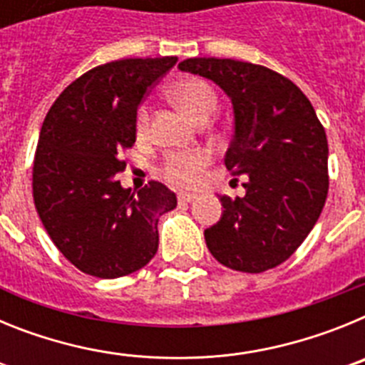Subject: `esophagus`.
<instances>
[{
	"mask_svg": "<svg viewBox=\"0 0 365 365\" xmlns=\"http://www.w3.org/2000/svg\"><path fill=\"white\" fill-rule=\"evenodd\" d=\"M177 199H179V202H192L197 199V195H193V193H185V192H180L179 195H177Z\"/></svg>",
	"mask_w": 365,
	"mask_h": 365,
	"instance_id": "obj_1",
	"label": "esophagus"
}]
</instances>
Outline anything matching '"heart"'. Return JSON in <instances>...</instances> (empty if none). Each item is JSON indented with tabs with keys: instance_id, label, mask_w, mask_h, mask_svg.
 <instances>
[{
	"instance_id": "b5f03b06",
	"label": "heart",
	"mask_w": 365,
	"mask_h": 365,
	"mask_svg": "<svg viewBox=\"0 0 365 365\" xmlns=\"http://www.w3.org/2000/svg\"><path fill=\"white\" fill-rule=\"evenodd\" d=\"M172 98L182 111L192 117L193 120L201 118L206 113H214L217 106V98L208 82L201 78H188L177 83L172 89ZM148 125L146 109L138 113V130L144 131ZM212 155L208 150H190L173 151L168 153L163 163V173L170 182L177 186H195L201 182L202 172L210 163Z\"/></svg>"
}]
</instances>
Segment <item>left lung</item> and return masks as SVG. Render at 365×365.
Listing matches in <instances>:
<instances>
[{
	"instance_id": "left-lung-1",
	"label": "left lung",
	"mask_w": 365,
	"mask_h": 365,
	"mask_svg": "<svg viewBox=\"0 0 365 365\" xmlns=\"http://www.w3.org/2000/svg\"><path fill=\"white\" fill-rule=\"evenodd\" d=\"M180 71L217 83L234 108L225 155L232 175L248 177L243 197L221 195L222 214L206 247L228 269L265 272L305 241L329 190L327 137L309 98L283 74L230 58H188Z\"/></svg>"
}]
</instances>
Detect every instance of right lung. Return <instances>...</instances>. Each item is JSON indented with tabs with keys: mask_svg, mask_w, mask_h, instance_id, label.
I'll list each match as a JSON object with an SVG mask.
<instances>
[{
	"mask_svg": "<svg viewBox=\"0 0 365 365\" xmlns=\"http://www.w3.org/2000/svg\"><path fill=\"white\" fill-rule=\"evenodd\" d=\"M177 56L125 58L87 71L56 98L40 131L32 195L58 250L82 272L115 279L137 272L159 248V217L175 193L151 180L122 188L120 151L137 138L144 95Z\"/></svg>",
	"mask_w": 365,
	"mask_h": 365,
	"instance_id": "right-lung-1",
	"label": "right lung"
}]
</instances>
